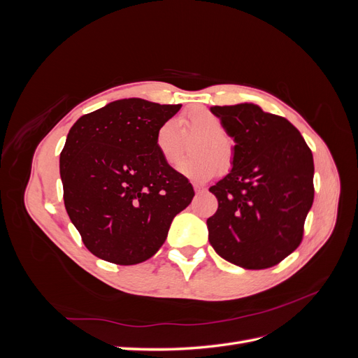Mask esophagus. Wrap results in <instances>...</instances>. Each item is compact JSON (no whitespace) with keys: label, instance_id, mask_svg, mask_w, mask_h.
I'll use <instances>...</instances> for the list:
<instances>
[{"label":"esophagus","instance_id":"esophagus-1","mask_svg":"<svg viewBox=\"0 0 358 358\" xmlns=\"http://www.w3.org/2000/svg\"><path fill=\"white\" fill-rule=\"evenodd\" d=\"M194 191H196L197 194H200V192H204L206 191V188L204 187H201V185H199V183H194Z\"/></svg>","mask_w":358,"mask_h":358}]
</instances>
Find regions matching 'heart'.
<instances>
[{"instance_id":"heart-1","label":"heart","mask_w":358,"mask_h":358,"mask_svg":"<svg viewBox=\"0 0 358 358\" xmlns=\"http://www.w3.org/2000/svg\"><path fill=\"white\" fill-rule=\"evenodd\" d=\"M180 123L188 134L200 136L192 146L196 157L182 159L176 170L188 179L203 182L218 175L221 164L229 167L233 161V142L224 134L221 119L204 107H196L180 116ZM155 145L161 157L169 164L176 162L182 154L183 134L176 119L161 124Z\"/></svg>"}]
</instances>
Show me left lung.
<instances>
[{"mask_svg": "<svg viewBox=\"0 0 358 358\" xmlns=\"http://www.w3.org/2000/svg\"><path fill=\"white\" fill-rule=\"evenodd\" d=\"M234 140L231 170L209 188L218 210L208 220L216 254L236 266L267 268L300 245L313 203V157L285 117L252 103L213 106Z\"/></svg>", "mask_w": 358, "mask_h": 358, "instance_id": "left-lung-1", "label": "left lung"}]
</instances>
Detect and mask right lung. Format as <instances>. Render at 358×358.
I'll use <instances>...</instances> for the list:
<instances>
[{"label": "right lung", "instance_id": "right-lung-1", "mask_svg": "<svg viewBox=\"0 0 358 358\" xmlns=\"http://www.w3.org/2000/svg\"><path fill=\"white\" fill-rule=\"evenodd\" d=\"M180 107L124 99L71 127L59 157L64 204L95 257L121 266L146 262L191 203L192 185L155 145L159 125Z\"/></svg>", "mask_w": 358, "mask_h": 358}]
</instances>
